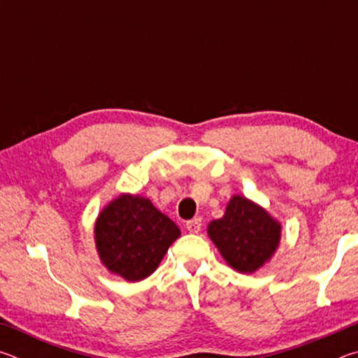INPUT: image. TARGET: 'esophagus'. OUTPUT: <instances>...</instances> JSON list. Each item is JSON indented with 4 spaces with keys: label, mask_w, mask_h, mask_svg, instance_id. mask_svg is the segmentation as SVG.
<instances>
[{
    "label": "esophagus",
    "mask_w": 358,
    "mask_h": 358,
    "mask_svg": "<svg viewBox=\"0 0 358 358\" xmlns=\"http://www.w3.org/2000/svg\"><path fill=\"white\" fill-rule=\"evenodd\" d=\"M201 227H202V220H201V217H194V220L186 222V229L189 230L191 234L201 232Z\"/></svg>",
    "instance_id": "obj_1"
}]
</instances>
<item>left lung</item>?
I'll use <instances>...</instances> for the list:
<instances>
[{
	"mask_svg": "<svg viewBox=\"0 0 358 358\" xmlns=\"http://www.w3.org/2000/svg\"><path fill=\"white\" fill-rule=\"evenodd\" d=\"M208 235L232 268L254 273L273 256L281 226L262 207L234 196L221 220L208 224Z\"/></svg>",
	"mask_w": 358,
	"mask_h": 358,
	"instance_id": "8db88e82",
	"label": "left lung"
}]
</instances>
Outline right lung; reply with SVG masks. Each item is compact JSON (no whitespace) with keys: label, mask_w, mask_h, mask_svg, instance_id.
I'll return each instance as SVG.
<instances>
[{"label":"right lung","mask_w":358,"mask_h":358,"mask_svg":"<svg viewBox=\"0 0 358 358\" xmlns=\"http://www.w3.org/2000/svg\"><path fill=\"white\" fill-rule=\"evenodd\" d=\"M178 237L180 229L171 217L148 199L131 194L108 203L94 226L102 264L126 281H141L153 273Z\"/></svg>","instance_id":"1"}]
</instances>
